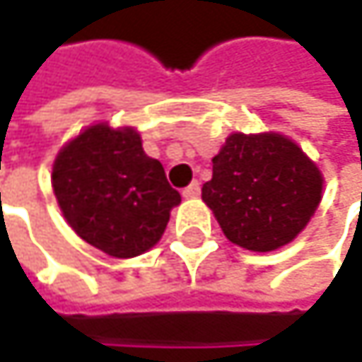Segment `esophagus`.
Returning a JSON list of instances; mask_svg holds the SVG:
<instances>
[{
  "label": "esophagus",
  "mask_w": 362,
  "mask_h": 362,
  "mask_svg": "<svg viewBox=\"0 0 362 362\" xmlns=\"http://www.w3.org/2000/svg\"><path fill=\"white\" fill-rule=\"evenodd\" d=\"M199 192H201V184L194 180V182H190V184L182 190V197H186V199H194V197H199Z\"/></svg>",
  "instance_id": "34e87169"
}]
</instances>
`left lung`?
I'll return each instance as SVG.
<instances>
[{
    "label": "left lung",
    "mask_w": 362,
    "mask_h": 362,
    "mask_svg": "<svg viewBox=\"0 0 362 362\" xmlns=\"http://www.w3.org/2000/svg\"><path fill=\"white\" fill-rule=\"evenodd\" d=\"M203 201L239 247L272 252L293 241L321 203L323 176L281 134H233L211 159Z\"/></svg>",
    "instance_id": "obj_1"
}]
</instances>
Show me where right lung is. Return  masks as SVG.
<instances>
[{"mask_svg": "<svg viewBox=\"0 0 362 362\" xmlns=\"http://www.w3.org/2000/svg\"><path fill=\"white\" fill-rule=\"evenodd\" d=\"M52 186L71 228L112 257H134L163 235L180 192L142 151L136 129L98 123L56 157Z\"/></svg>", "mask_w": 362, "mask_h": 362, "instance_id": "1", "label": "right lung"}]
</instances>
